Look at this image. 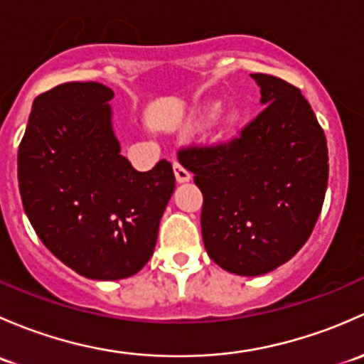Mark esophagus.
I'll list each match as a JSON object with an SVG mask.
<instances>
[{
    "mask_svg": "<svg viewBox=\"0 0 364 364\" xmlns=\"http://www.w3.org/2000/svg\"><path fill=\"white\" fill-rule=\"evenodd\" d=\"M173 173L177 182H189L191 181V171L186 170L181 163H173Z\"/></svg>",
    "mask_w": 364,
    "mask_h": 364,
    "instance_id": "1",
    "label": "esophagus"
}]
</instances>
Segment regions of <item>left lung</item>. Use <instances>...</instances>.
Wrapping results in <instances>:
<instances>
[{
	"label": "left lung",
	"mask_w": 364,
	"mask_h": 364,
	"mask_svg": "<svg viewBox=\"0 0 364 364\" xmlns=\"http://www.w3.org/2000/svg\"><path fill=\"white\" fill-rule=\"evenodd\" d=\"M250 77L263 110L230 141L182 149L178 161L203 194L201 237L223 269L256 277L305 245L324 203L328 145L298 87L273 75Z\"/></svg>",
	"instance_id": "8db88e82"
}]
</instances>
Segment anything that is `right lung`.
<instances>
[{
    "mask_svg": "<svg viewBox=\"0 0 364 364\" xmlns=\"http://www.w3.org/2000/svg\"><path fill=\"white\" fill-rule=\"evenodd\" d=\"M98 82H66L36 96L18 145L22 207L43 245L95 280L140 272L154 252L175 189L171 163L136 171L121 156Z\"/></svg>",
    "mask_w": 364,
    "mask_h": 364,
    "instance_id": "obj_1",
    "label": "right lung"
}]
</instances>
